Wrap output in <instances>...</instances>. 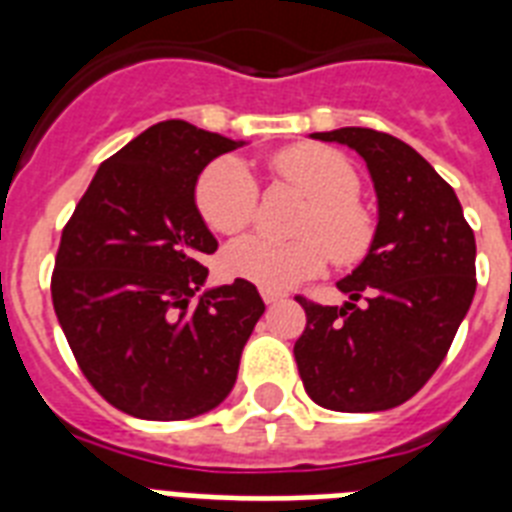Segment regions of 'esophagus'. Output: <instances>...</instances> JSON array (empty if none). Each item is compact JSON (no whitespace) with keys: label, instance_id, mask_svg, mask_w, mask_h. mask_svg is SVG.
<instances>
[{"label":"esophagus","instance_id":"1","mask_svg":"<svg viewBox=\"0 0 512 512\" xmlns=\"http://www.w3.org/2000/svg\"><path fill=\"white\" fill-rule=\"evenodd\" d=\"M260 295H263L265 305H276V303H284V297L281 292H273V289H260Z\"/></svg>","mask_w":512,"mask_h":512}]
</instances>
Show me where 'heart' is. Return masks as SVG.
<instances>
[{
    "instance_id": "b5f03b06",
    "label": "heart",
    "mask_w": 512,
    "mask_h": 512,
    "mask_svg": "<svg viewBox=\"0 0 512 512\" xmlns=\"http://www.w3.org/2000/svg\"><path fill=\"white\" fill-rule=\"evenodd\" d=\"M271 175L308 199L295 225L300 239L249 233L231 241L223 249L228 276L281 292L319 276L329 257L337 268H350L369 255L377 217L358 199L361 177L348 156L327 146H292L273 156ZM196 207L212 231L239 233L255 223L260 185L241 159L223 156L196 180Z\"/></svg>"
}]
</instances>
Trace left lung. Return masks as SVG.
Masks as SVG:
<instances>
[{
  "label": "left lung",
  "mask_w": 512,
  "mask_h": 512,
  "mask_svg": "<svg viewBox=\"0 0 512 512\" xmlns=\"http://www.w3.org/2000/svg\"><path fill=\"white\" fill-rule=\"evenodd\" d=\"M364 156L380 223L342 308L297 295L305 332L295 361L305 393L335 412L404 404L449 353L476 295V236L452 185L404 140L366 127L316 132Z\"/></svg>",
  "instance_id": "8db88e82"
}]
</instances>
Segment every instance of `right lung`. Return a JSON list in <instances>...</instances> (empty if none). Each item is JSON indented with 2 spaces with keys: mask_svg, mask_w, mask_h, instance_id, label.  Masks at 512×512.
<instances>
[{
  "mask_svg": "<svg viewBox=\"0 0 512 512\" xmlns=\"http://www.w3.org/2000/svg\"><path fill=\"white\" fill-rule=\"evenodd\" d=\"M239 146L170 119L100 164L63 228L52 305L108 404L140 420H191L231 393L265 303L236 279L196 297L217 249L193 188Z\"/></svg>",
  "mask_w": 512,
  "mask_h": 512,
  "instance_id": "add662e5",
  "label": "right lung"
}]
</instances>
